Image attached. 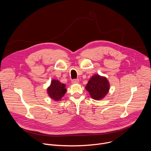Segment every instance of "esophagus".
<instances>
[{"label": "esophagus", "instance_id": "esophagus-1", "mask_svg": "<svg viewBox=\"0 0 151 151\" xmlns=\"http://www.w3.org/2000/svg\"><path fill=\"white\" fill-rule=\"evenodd\" d=\"M79 82H80V80H73L72 81H71V83H72L73 84H77V83H79Z\"/></svg>", "mask_w": 151, "mask_h": 151}]
</instances>
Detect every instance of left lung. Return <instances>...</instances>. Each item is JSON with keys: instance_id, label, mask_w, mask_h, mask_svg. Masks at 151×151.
<instances>
[{"instance_id": "obj_1", "label": "left lung", "mask_w": 151, "mask_h": 151, "mask_svg": "<svg viewBox=\"0 0 151 151\" xmlns=\"http://www.w3.org/2000/svg\"><path fill=\"white\" fill-rule=\"evenodd\" d=\"M91 97L96 100L104 99L108 93L110 85L105 76H102L99 74L92 76L85 87Z\"/></svg>"}]
</instances>
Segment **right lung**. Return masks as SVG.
Wrapping results in <instances>:
<instances>
[{
    "instance_id": "1",
    "label": "right lung",
    "mask_w": 151,
    "mask_h": 151,
    "mask_svg": "<svg viewBox=\"0 0 151 151\" xmlns=\"http://www.w3.org/2000/svg\"><path fill=\"white\" fill-rule=\"evenodd\" d=\"M65 86V84L54 79L51 81L50 86L47 88V93L48 94V96L54 101H60L66 93L67 89Z\"/></svg>"
}]
</instances>
